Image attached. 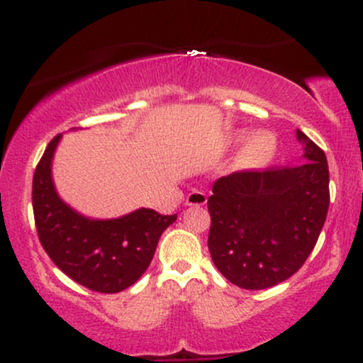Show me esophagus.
Wrapping results in <instances>:
<instances>
[{
  "label": "esophagus",
  "mask_w": 363,
  "mask_h": 363,
  "mask_svg": "<svg viewBox=\"0 0 363 363\" xmlns=\"http://www.w3.org/2000/svg\"><path fill=\"white\" fill-rule=\"evenodd\" d=\"M206 203V194L201 191H193V193L187 194L186 205L187 206H203Z\"/></svg>",
  "instance_id": "obj_1"
}]
</instances>
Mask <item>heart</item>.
Here are the masks:
<instances>
[{
    "mask_svg": "<svg viewBox=\"0 0 363 363\" xmlns=\"http://www.w3.org/2000/svg\"><path fill=\"white\" fill-rule=\"evenodd\" d=\"M245 145L240 150L239 158H237V164L242 169H261L266 164H269L274 152H277V138H274L273 133L269 131H256L251 136L247 135V131H237L232 138L234 145Z\"/></svg>",
    "mask_w": 363,
    "mask_h": 363,
    "instance_id": "obj_1",
    "label": "heart"
}]
</instances>
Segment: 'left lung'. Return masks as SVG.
Wrapping results in <instances>:
<instances>
[{"label": "left lung", "mask_w": 363, "mask_h": 363, "mask_svg": "<svg viewBox=\"0 0 363 363\" xmlns=\"http://www.w3.org/2000/svg\"><path fill=\"white\" fill-rule=\"evenodd\" d=\"M297 140L307 162L220 177L208 198L211 259L240 289L262 290L289 280L309 257L326 222V155L301 129Z\"/></svg>", "instance_id": "left-lung-1"}]
</instances>
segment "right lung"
<instances>
[{"instance_id":"right-lung-1","label":"right lung","mask_w":363,"mask_h":363,"mask_svg":"<svg viewBox=\"0 0 363 363\" xmlns=\"http://www.w3.org/2000/svg\"><path fill=\"white\" fill-rule=\"evenodd\" d=\"M61 136L48 145L32 182L39 240L72 280L101 294H118L147 272L158 239L177 215H158L150 208L107 220L78 213L60 198L52 181V158Z\"/></svg>"}]
</instances>
